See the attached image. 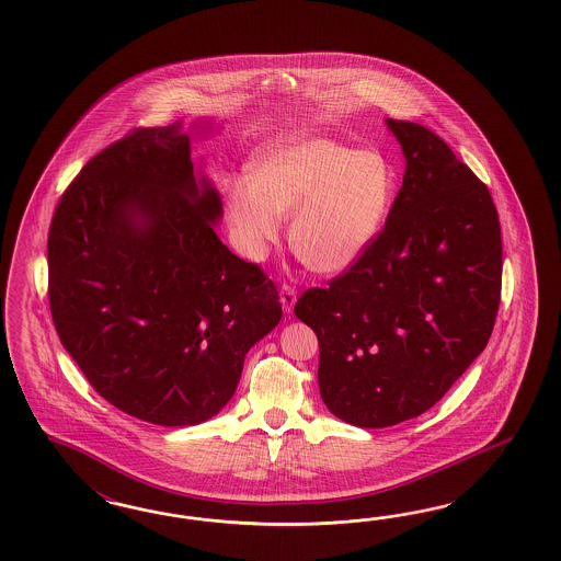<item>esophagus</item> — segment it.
<instances>
[{
    "instance_id": "34e87169",
    "label": "esophagus",
    "mask_w": 561,
    "mask_h": 561,
    "mask_svg": "<svg viewBox=\"0 0 561 561\" xmlns=\"http://www.w3.org/2000/svg\"><path fill=\"white\" fill-rule=\"evenodd\" d=\"M279 302L284 306V312H291L294 305H296V289L288 286V284H284L279 288Z\"/></svg>"
}]
</instances>
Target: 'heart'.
<instances>
[{"instance_id": "heart-1", "label": "heart", "mask_w": 561, "mask_h": 561, "mask_svg": "<svg viewBox=\"0 0 561 561\" xmlns=\"http://www.w3.org/2000/svg\"><path fill=\"white\" fill-rule=\"evenodd\" d=\"M391 164L373 150L289 134L247 164V179L224 185L228 221L242 253L263 259L291 216L289 242L317 273L356 265L392 204Z\"/></svg>"}]
</instances>
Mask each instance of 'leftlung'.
Instances as JSON below:
<instances>
[{
	"label": "left lung",
	"mask_w": 561,
	"mask_h": 561,
	"mask_svg": "<svg viewBox=\"0 0 561 561\" xmlns=\"http://www.w3.org/2000/svg\"><path fill=\"white\" fill-rule=\"evenodd\" d=\"M408 160L382 232L294 314L319 337V389L333 415L387 427L422 415L492 335L502 234L488 187L440 137L387 119Z\"/></svg>",
	"instance_id": "obj_1"
}]
</instances>
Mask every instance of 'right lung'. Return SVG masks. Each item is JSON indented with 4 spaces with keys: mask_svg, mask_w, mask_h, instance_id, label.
<instances>
[{
    "mask_svg": "<svg viewBox=\"0 0 561 561\" xmlns=\"http://www.w3.org/2000/svg\"><path fill=\"white\" fill-rule=\"evenodd\" d=\"M183 123L139 127L61 195L47 240L57 335L94 391L156 425L214 417L282 319L272 279L221 242Z\"/></svg>",
    "mask_w": 561,
    "mask_h": 561,
    "instance_id": "obj_1",
    "label": "right lung"
}]
</instances>
